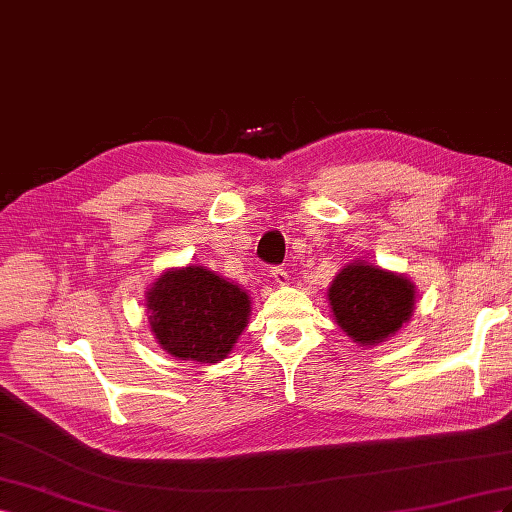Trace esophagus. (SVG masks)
Instances as JSON below:
<instances>
[{
    "label": "esophagus",
    "mask_w": 512,
    "mask_h": 512,
    "mask_svg": "<svg viewBox=\"0 0 512 512\" xmlns=\"http://www.w3.org/2000/svg\"><path fill=\"white\" fill-rule=\"evenodd\" d=\"M270 274L274 276V281L279 283V285H287V283H289V272H287L285 268H281V266H274V268L270 270Z\"/></svg>",
    "instance_id": "esophagus-1"
}]
</instances>
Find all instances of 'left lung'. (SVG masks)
Segmentation results:
<instances>
[{
	"mask_svg": "<svg viewBox=\"0 0 512 512\" xmlns=\"http://www.w3.org/2000/svg\"><path fill=\"white\" fill-rule=\"evenodd\" d=\"M337 324L360 345L392 337L414 311V285L369 264L345 266L328 289Z\"/></svg>",
	"mask_w": 512,
	"mask_h": 512,
	"instance_id": "left-lung-1",
	"label": "left lung"
}]
</instances>
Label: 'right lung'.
<instances>
[{
	"label": "right lung",
	"instance_id": "right-lung-1",
	"mask_svg": "<svg viewBox=\"0 0 512 512\" xmlns=\"http://www.w3.org/2000/svg\"><path fill=\"white\" fill-rule=\"evenodd\" d=\"M150 326L180 360H223L246 328V291L201 266L169 270L148 291Z\"/></svg>",
	"mask_w": 512,
	"mask_h": 512
}]
</instances>
